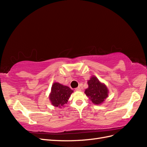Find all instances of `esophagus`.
Here are the masks:
<instances>
[{
    "label": "esophagus",
    "instance_id": "1",
    "mask_svg": "<svg viewBox=\"0 0 147 147\" xmlns=\"http://www.w3.org/2000/svg\"><path fill=\"white\" fill-rule=\"evenodd\" d=\"M75 91H81V88H80V87H77V88H75Z\"/></svg>",
    "mask_w": 147,
    "mask_h": 147
}]
</instances>
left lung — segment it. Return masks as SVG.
Listing matches in <instances>:
<instances>
[{"label":"left lung","instance_id":"1","mask_svg":"<svg viewBox=\"0 0 147 147\" xmlns=\"http://www.w3.org/2000/svg\"><path fill=\"white\" fill-rule=\"evenodd\" d=\"M88 88L84 93L93 104L99 105L103 103L109 95V90L105 84L102 83L97 77L92 76L88 81Z\"/></svg>","mask_w":147,"mask_h":147}]
</instances>
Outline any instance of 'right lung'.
<instances>
[{"label": "right lung", "instance_id": "add662e5", "mask_svg": "<svg viewBox=\"0 0 147 147\" xmlns=\"http://www.w3.org/2000/svg\"><path fill=\"white\" fill-rule=\"evenodd\" d=\"M73 92L69 87L56 82L53 84L49 98L53 106L62 108L67 104Z\"/></svg>", "mask_w": 147, "mask_h": 147}]
</instances>
